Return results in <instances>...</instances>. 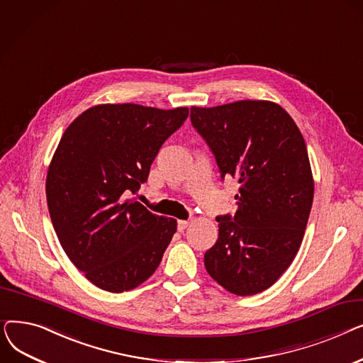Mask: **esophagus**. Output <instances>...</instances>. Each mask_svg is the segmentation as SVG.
I'll use <instances>...</instances> for the list:
<instances>
[{
  "label": "esophagus",
  "instance_id": "obj_1",
  "mask_svg": "<svg viewBox=\"0 0 363 363\" xmlns=\"http://www.w3.org/2000/svg\"><path fill=\"white\" fill-rule=\"evenodd\" d=\"M188 225H189V222H188V220H178V231H181V233H182Z\"/></svg>",
  "mask_w": 363,
  "mask_h": 363
}]
</instances>
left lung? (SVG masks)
Here are the masks:
<instances>
[{
  "label": "left lung",
  "instance_id": "1",
  "mask_svg": "<svg viewBox=\"0 0 363 363\" xmlns=\"http://www.w3.org/2000/svg\"><path fill=\"white\" fill-rule=\"evenodd\" d=\"M191 123L215 155L220 178L238 179L234 216H218L219 238L204 266L219 285L253 296L294 260L313 203L308 148L290 114L272 101L191 107Z\"/></svg>",
  "mask_w": 363,
  "mask_h": 363
}]
</instances>
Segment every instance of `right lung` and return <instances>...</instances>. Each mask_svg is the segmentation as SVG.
Returning a JSON list of instances; mask_svg holds the SVG:
<instances>
[{
    "label": "right lung",
    "mask_w": 363,
    "mask_h": 363,
    "mask_svg": "<svg viewBox=\"0 0 363 363\" xmlns=\"http://www.w3.org/2000/svg\"><path fill=\"white\" fill-rule=\"evenodd\" d=\"M188 108L100 104L65 130L48 167V212L65 253L110 293L147 281L177 233V220L126 200L148 178L163 143Z\"/></svg>",
    "instance_id": "right-lung-1"
}]
</instances>
